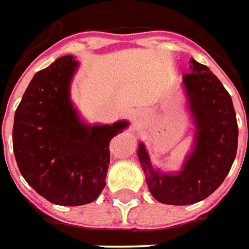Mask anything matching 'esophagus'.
<instances>
[{
    "mask_svg": "<svg viewBox=\"0 0 249 249\" xmlns=\"http://www.w3.org/2000/svg\"><path fill=\"white\" fill-rule=\"evenodd\" d=\"M142 116H143V115H142V112H141V111H135V112H134V115H133L135 123H138V122L142 119Z\"/></svg>",
    "mask_w": 249,
    "mask_h": 249,
    "instance_id": "obj_1",
    "label": "esophagus"
}]
</instances>
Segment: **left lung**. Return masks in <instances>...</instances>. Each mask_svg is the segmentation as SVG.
Returning a JSON list of instances; mask_svg holds the SVG:
<instances>
[{
  "mask_svg": "<svg viewBox=\"0 0 249 249\" xmlns=\"http://www.w3.org/2000/svg\"><path fill=\"white\" fill-rule=\"evenodd\" d=\"M182 76L195 138L181 170L165 173L151 165L143 142L138 160L151 196L167 205H189L205 200L223 184L237 151L239 128L232 98L209 68L192 59Z\"/></svg>",
  "mask_w": 249,
  "mask_h": 249,
  "instance_id": "left-lung-1",
  "label": "left lung"
}]
</instances>
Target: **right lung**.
Masks as SVG:
<instances>
[{
    "label": "right lung",
    "instance_id": "1",
    "mask_svg": "<svg viewBox=\"0 0 249 249\" xmlns=\"http://www.w3.org/2000/svg\"><path fill=\"white\" fill-rule=\"evenodd\" d=\"M79 61L61 56L33 76L15 114L13 151L22 177L56 205L95 201L106 186L110 141L127 121L88 124L71 100Z\"/></svg>",
    "mask_w": 249,
    "mask_h": 249
}]
</instances>
